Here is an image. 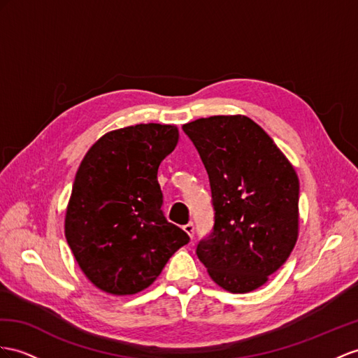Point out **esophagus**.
Returning <instances> with one entry per match:
<instances>
[{"mask_svg":"<svg viewBox=\"0 0 358 358\" xmlns=\"http://www.w3.org/2000/svg\"><path fill=\"white\" fill-rule=\"evenodd\" d=\"M182 230H185V231L189 234L190 239H194V230H195V228H194V224H192V222L186 224L185 227H182Z\"/></svg>","mask_w":358,"mask_h":358,"instance_id":"esophagus-1","label":"esophagus"}]
</instances>
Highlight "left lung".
I'll list each match as a JSON object with an SVG mask.
<instances>
[{
    "mask_svg": "<svg viewBox=\"0 0 358 358\" xmlns=\"http://www.w3.org/2000/svg\"><path fill=\"white\" fill-rule=\"evenodd\" d=\"M182 131L204 163L215 208L213 233L198 243V259L227 292L259 289L298 241L296 171L248 116L199 117Z\"/></svg>",
    "mask_w": 358,
    "mask_h": 358,
    "instance_id": "1",
    "label": "left lung"
}]
</instances>
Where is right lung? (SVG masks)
Masks as SVG:
<instances>
[{"mask_svg": "<svg viewBox=\"0 0 358 358\" xmlns=\"http://www.w3.org/2000/svg\"><path fill=\"white\" fill-rule=\"evenodd\" d=\"M178 128L137 124L90 146L72 186L65 236L80 269L110 295H134L157 280L189 236L166 221L157 181Z\"/></svg>", "mask_w": 358, "mask_h": 358, "instance_id": "add662e5", "label": "right lung"}]
</instances>
